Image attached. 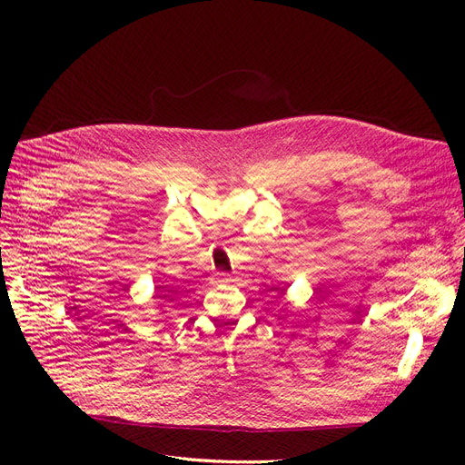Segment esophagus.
Here are the masks:
<instances>
[{"label": "esophagus", "instance_id": "1", "mask_svg": "<svg viewBox=\"0 0 465 465\" xmlns=\"http://www.w3.org/2000/svg\"><path fill=\"white\" fill-rule=\"evenodd\" d=\"M218 281L220 282H233V277L228 273H218Z\"/></svg>", "mask_w": 465, "mask_h": 465}]
</instances>
